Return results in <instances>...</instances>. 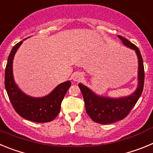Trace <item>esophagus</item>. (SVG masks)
I'll use <instances>...</instances> for the list:
<instances>
[{
    "instance_id": "obj_1",
    "label": "esophagus",
    "mask_w": 153,
    "mask_h": 153,
    "mask_svg": "<svg viewBox=\"0 0 153 153\" xmlns=\"http://www.w3.org/2000/svg\"><path fill=\"white\" fill-rule=\"evenodd\" d=\"M83 78V75L82 73L76 72L74 74L73 76V79H74L75 82H79L80 80H82Z\"/></svg>"
}]
</instances>
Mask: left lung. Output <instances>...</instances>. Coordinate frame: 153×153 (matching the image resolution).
<instances>
[{
	"label": "left lung",
	"instance_id": "obj_1",
	"mask_svg": "<svg viewBox=\"0 0 153 153\" xmlns=\"http://www.w3.org/2000/svg\"><path fill=\"white\" fill-rule=\"evenodd\" d=\"M123 44L130 49L134 50L138 57V86L136 91L128 97L110 98L97 95L90 88L82 83L79 87L83 94L86 111L90 118L100 124H109L123 120L134 107L140 99L144 86V66L140 51L136 45L122 36H118Z\"/></svg>",
	"mask_w": 153,
	"mask_h": 153
}]
</instances>
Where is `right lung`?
<instances>
[{
	"label": "right lung",
	"instance_id": "1",
	"mask_svg": "<svg viewBox=\"0 0 153 153\" xmlns=\"http://www.w3.org/2000/svg\"><path fill=\"white\" fill-rule=\"evenodd\" d=\"M23 41L12 48L5 69L4 85L13 109L21 117L36 123H47L54 120L59 114L65 94L71 86L70 80L58 85L48 95L32 97L20 90L13 79V60Z\"/></svg>",
	"mask_w": 153,
	"mask_h": 153
}]
</instances>
